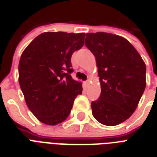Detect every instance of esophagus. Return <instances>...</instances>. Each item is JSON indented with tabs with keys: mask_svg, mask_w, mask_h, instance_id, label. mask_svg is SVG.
Masks as SVG:
<instances>
[{
	"mask_svg": "<svg viewBox=\"0 0 157 157\" xmlns=\"http://www.w3.org/2000/svg\"><path fill=\"white\" fill-rule=\"evenodd\" d=\"M89 82H90V79H88V80H87V81H86V84H87V85H88Z\"/></svg>",
	"mask_w": 157,
	"mask_h": 157,
	"instance_id": "obj_1",
	"label": "esophagus"
}]
</instances>
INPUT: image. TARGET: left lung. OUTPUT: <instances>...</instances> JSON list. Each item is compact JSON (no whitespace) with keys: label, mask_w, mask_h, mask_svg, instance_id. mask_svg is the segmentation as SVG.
<instances>
[{"label":"left lung","mask_w":157,"mask_h":157,"mask_svg":"<svg viewBox=\"0 0 157 157\" xmlns=\"http://www.w3.org/2000/svg\"><path fill=\"white\" fill-rule=\"evenodd\" d=\"M86 45L95 57L101 85L92 114L104 125H117L138 107L146 87L145 63L125 38L115 34L87 33Z\"/></svg>","instance_id":"left-lung-1"}]
</instances>
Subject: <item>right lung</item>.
<instances>
[{
  "mask_svg": "<svg viewBox=\"0 0 157 157\" xmlns=\"http://www.w3.org/2000/svg\"><path fill=\"white\" fill-rule=\"evenodd\" d=\"M85 33H41L23 50L18 63V82L28 108L37 120L55 125L68 117L81 82L71 73V58L85 43Z\"/></svg>",
  "mask_w": 157,
  "mask_h": 157,
  "instance_id": "1",
  "label": "right lung"
}]
</instances>
